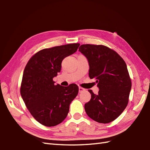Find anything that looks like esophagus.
<instances>
[{"instance_id": "34e87169", "label": "esophagus", "mask_w": 150, "mask_h": 150, "mask_svg": "<svg viewBox=\"0 0 150 150\" xmlns=\"http://www.w3.org/2000/svg\"><path fill=\"white\" fill-rule=\"evenodd\" d=\"M84 90H85V89L83 88H82V87H79V92H80V93H81V92H82V91H84Z\"/></svg>"}]
</instances>
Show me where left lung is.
<instances>
[{
	"label": "left lung",
	"mask_w": 150,
	"mask_h": 150,
	"mask_svg": "<svg viewBox=\"0 0 150 150\" xmlns=\"http://www.w3.org/2000/svg\"><path fill=\"white\" fill-rule=\"evenodd\" d=\"M79 51L88 60L89 77L96 79L99 91L85 104L88 115L97 122H112L128 104L132 81L126 64L115 51L104 45L82 44Z\"/></svg>",
	"instance_id": "left-lung-1"
}]
</instances>
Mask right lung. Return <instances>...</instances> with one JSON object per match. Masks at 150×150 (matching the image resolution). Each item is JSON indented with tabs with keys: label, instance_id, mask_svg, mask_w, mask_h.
<instances>
[{
	"label": "right lung",
	"instance_id": "add662e5",
	"mask_svg": "<svg viewBox=\"0 0 150 150\" xmlns=\"http://www.w3.org/2000/svg\"><path fill=\"white\" fill-rule=\"evenodd\" d=\"M79 45L69 44L41 50L25 67L21 95L31 115L44 126L61 123L68 115L70 103L78 94L77 84L67 87L55 85L53 78L60 71L62 60L74 53Z\"/></svg>",
	"mask_w": 150,
	"mask_h": 150
}]
</instances>
